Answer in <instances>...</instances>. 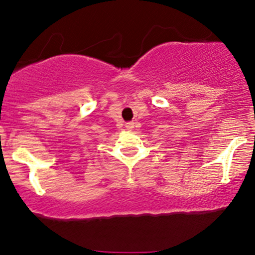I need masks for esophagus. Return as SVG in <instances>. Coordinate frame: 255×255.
Segmentation results:
<instances>
[{
	"mask_svg": "<svg viewBox=\"0 0 255 255\" xmlns=\"http://www.w3.org/2000/svg\"><path fill=\"white\" fill-rule=\"evenodd\" d=\"M126 128H127L128 130H131L134 128V122H128V124H126Z\"/></svg>",
	"mask_w": 255,
	"mask_h": 255,
	"instance_id": "esophagus-1",
	"label": "esophagus"
}]
</instances>
